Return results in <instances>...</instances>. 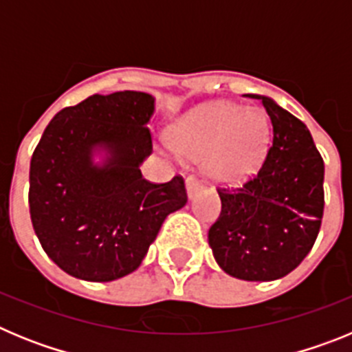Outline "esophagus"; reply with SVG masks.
Here are the masks:
<instances>
[{
	"label": "esophagus",
	"mask_w": 352,
	"mask_h": 352,
	"mask_svg": "<svg viewBox=\"0 0 352 352\" xmlns=\"http://www.w3.org/2000/svg\"><path fill=\"white\" fill-rule=\"evenodd\" d=\"M201 188H203V185H201L194 176H188V178H186V195H188V199L194 197Z\"/></svg>",
	"instance_id": "1"
}]
</instances>
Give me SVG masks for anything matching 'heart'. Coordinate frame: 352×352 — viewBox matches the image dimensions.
<instances>
[{"instance_id": "b5f03b06", "label": "heart", "mask_w": 352, "mask_h": 352, "mask_svg": "<svg viewBox=\"0 0 352 352\" xmlns=\"http://www.w3.org/2000/svg\"><path fill=\"white\" fill-rule=\"evenodd\" d=\"M169 139L174 151L201 160V169L211 182L239 185L263 167L272 126L263 109L217 102L176 121Z\"/></svg>"}]
</instances>
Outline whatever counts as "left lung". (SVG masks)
<instances>
[{"mask_svg": "<svg viewBox=\"0 0 352 352\" xmlns=\"http://www.w3.org/2000/svg\"><path fill=\"white\" fill-rule=\"evenodd\" d=\"M273 141L257 176L219 190L222 211L208 243L227 275L248 282L282 278L312 250L324 210V162L303 121L264 95Z\"/></svg>", "mask_w": 352, "mask_h": 352, "instance_id": "8db88e82", "label": "left lung"}]
</instances>
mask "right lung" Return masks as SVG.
Returning a JSON list of instances; mask_svg holds the SVG:
<instances>
[{"instance_id":"right-lung-1","label":"right lung","mask_w":352,"mask_h":352,"mask_svg":"<svg viewBox=\"0 0 352 352\" xmlns=\"http://www.w3.org/2000/svg\"><path fill=\"white\" fill-rule=\"evenodd\" d=\"M153 113L149 93L93 95L43 130L30 166L31 223L68 275L111 282L135 272L167 214L186 204L182 176L160 185L142 178Z\"/></svg>"}]
</instances>
